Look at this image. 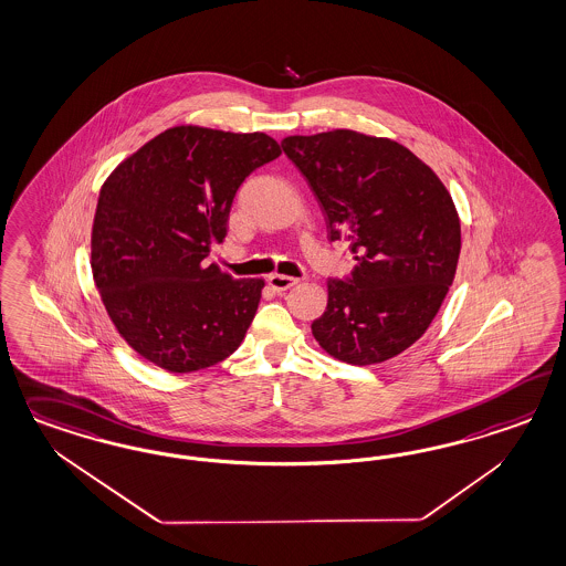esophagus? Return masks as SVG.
<instances>
[{
    "mask_svg": "<svg viewBox=\"0 0 566 566\" xmlns=\"http://www.w3.org/2000/svg\"><path fill=\"white\" fill-rule=\"evenodd\" d=\"M269 285L273 287L274 292H287L290 287L293 285H297V279H293V276H287V274H271L269 279Z\"/></svg>",
    "mask_w": 566,
    "mask_h": 566,
    "instance_id": "obj_1",
    "label": "esophagus"
}]
</instances>
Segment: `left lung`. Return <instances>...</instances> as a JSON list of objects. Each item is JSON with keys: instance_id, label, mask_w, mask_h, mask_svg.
I'll return each instance as SVG.
<instances>
[{"instance_id": "left-lung-1", "label": "left lung", "mask_w": 566, "mask_h": 566, "mask_svg": "<svg viewBox=\"0 0 566 566\" xmlns=\"http://www.w3.org/2000/svg\"><path fill=\"white\" fill-rule=\"evenodd\" d=\"M283 151L306 177L328 239L356 260L327 283L312 335L347 365H379L412 346L457 274L460 219L438 175L408 147L349 128L292 135Z\"/></svg>"}]
</instances>
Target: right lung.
Masks as SVG:
<instances>
[{
    "instance_id": "obj_1",
    "label": "right lung",
    "mask_w": 566,
    "mask_h": 566,
    "mask_svg": "<svg viewBox=\"0 0 566 566\" xmlns=\"http://www.w3.org/2000/svg\"><path fill=\"white\" fill-rule=\"evenodd\" d=\"M281 156L264 133L166 128L112 170L92 229L93 281L109 321L142 358L191 373L231 356L264 281L208 264L239 185Z\"/></svg>"
}]
</instances>
